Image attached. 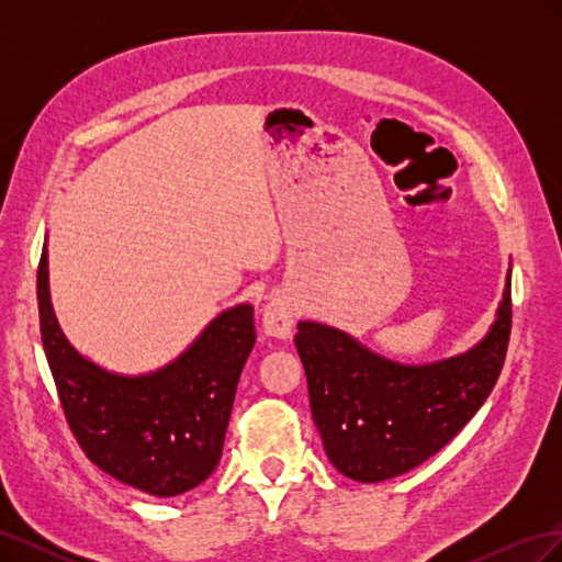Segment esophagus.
Masks as SVG:
<instances>
[{"label":"esophagus","instance_id":"34e87169","mask_svg":"<svg viewBox=\"0 0 562 562\" xmlns=\"http://www.w3.org/2000/svg\"><path fill=\"white\" fill-rule=\"evenodd\" d=\"M293 326H295V314H293L291 300L285 295H277L267 304L262 314L265 335L274 339H288L293 335Z\"/></svg>","mask_w":562,"mask_h":562}]
</instances>
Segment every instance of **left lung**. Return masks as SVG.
Wrapping results in <instances>:
<instances>
[{"mask_svg": "<svg viewBox=\"0 0 562 562\" xmlns=\"http://www.w3.org/2000/svg\"><path fill=\"white\" fill-rule=\"evenodd\" d=\"M508 333L512 269L485 337L443 361L398 363L345 330L300 321L295 347L330 464L351 481L380 483L427 462L490 396Z\"/></svg>", "mask_w": 562, "mask_h": 562, "instance_id": "left-lung-1", "label": "left lung"}]
</instances>
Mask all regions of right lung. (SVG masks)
<instances>
[{
    "instance_id": "obj_1",
    "label": "right lung",
    "mask_w": 562,
    "mask_h": 562,
    "mask_svg": "<svg viewBox=\"0 0 562 562\" xmlns=\"http://www.w3.org/2000/svg\"><path fill=\"white\" fill-rule=\"evenodd\" d=\"M42 345L67 424L91 462L151 497H176L215 471L241 370L255 345L252 304L220 312L178 359L143 375L93 363L65 337L37 271Z\"/></svg>"
}]
</instances>
